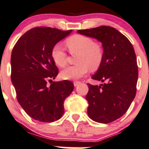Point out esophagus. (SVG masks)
Segmentation results:
<instances>
[{
	"mask_svg": "<svg viewBox=\"0 0 149 149\" xmlns=\"http://www.w3.org/2000/svg\"><path fill=\"white\" fill-rule=\"evenodd\" d=\"M81 82H79V81H74V86H77L78 85H79V84H80Z\"/></svg>",
	"mask_w": 149,
	"mask_h": 149,
	"instance_id": "esophagus-1",
	"label": "esophagus"
}]
</instances>
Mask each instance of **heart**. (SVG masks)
Here are the masks:
<instances>
[{
	"label": "heart",
	"instance_id": "heart-1",
	"mask_svg": "<svg viewBox=\"0 0 149 149\" xmlns=\"http://www.w3.org/2000/svg\"><path fill=\"white\" fill-rule=\"evenodd\" d=\"M66 45L72 54H77V64L70 66L61 72L64 79H79L89 71L95 70L100 67L103 59V50L98 43L94 42L91 38L85 35H75L66 40ZM51 57L57 66L64 67L67 64V56L59 44L54 45L51 51Z\"/></svg>",
	"mask_w": 149,
	"mask_h": 149
}]
</instances>
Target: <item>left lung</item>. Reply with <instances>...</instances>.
<instances>
[{"instance_id": "1", "label": "left lung", "mask_w": 149, "mask_h": 149, "mask_svg": "<svg viewBox=\"0 0 149 149\" xmlns=\"http://www.w3.org/2000/svg\"><path fill=\"white\" fill-rule=\"evenodd\" d=\"M77 32L97 39L104 48L101 64L92 79L104 83L88 84V114L97 123H111L127 111L136 94L138 70L133 46L111 26L79 29Z\"/></svg>"}]
</instances>
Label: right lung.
Instances as JSON below:
<instances>
[{"label":"right lung","instance_id":"right-lung-1","mask_svg":"<svg viewBox=\"0 0 149 149\" xmlns=\"http://www.w3.org/2000/svg\"><path fill=\"white\" fill-rule=\"evenodd\" d=\"M72 30L51 27H35L18 40L11 57V82L17 98L25 112L42 123H52L64 112V100L72 93L71 81L53 82L58 70L51 57L56 44Z\"/></svg>","mask_w":149,"mask_h":149}]
</instances>
